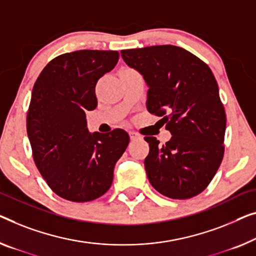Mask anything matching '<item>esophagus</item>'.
I'll list each match as a JSON object with an SVG mask.
<instances>
[{
	"label": "esophagus",
	"mask_w": 256,
	"mask_h": 256,
	"mask_svg": "<svg viewBox=\"0 0 256 256\" xmlns=\"http://www.w3.org/2000/svg\"><path fill=\"white\" fill-rule=\"evenodd\" d=\"M130 139H131L132 141L141 140V139H142V136H141L140 134H138V133H136V132H130Z\"/></svg>",
	"instance_id": "obj_1"
}]
</instances>
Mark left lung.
I'll use <instances>...</instances> for the list:
<instances>
[{
    "instance_id": "left-lung-1",
    "label": "left lung",
    "mask_w": 256,
    "mask_h": 256,
    "mask_svg": "<svg viewBox=\"0 0 256 256\" xmlns=\"http://www.w3.org/2000/svg\"><path fill=\"white\" fill-rule=\"evenodd\" d=\"M130 68L148 86L146 106L164 122L171 139L161 146L144 136L148 180L171 199L201 193L215 176L224 154L226 117L218 85L209 66L177 46H152L122 50Z\"/></svg>"
}]
</instances>
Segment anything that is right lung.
Listing matches in <instances>:
<instances>
[{
  "label": "right lung",
  "mask_w": 256,
  "mask_h": 256,
  "mask_svg": "<svg viewBox=\"0 0 256 256\" xmlns=\"http://www.w3.org/2000/svg\"><path fill=\"white\" fill-rule=\"evenodd\" d=\"M118 58L114 50L66 52L50 60L34 84L26 120L33 158L63 199L87 202L104 196L128 144L122 128L90 133L85 114L96 108L95 85Z\"/></svg>",
  "instance_id": "obj_1"
}]
</instances>
